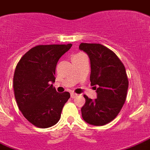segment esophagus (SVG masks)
Masks as SVG:
<instances>
[{
    "instance_id": "obj_1",
    "label": "esophagus",
    "mask_w": 150,
    "mask_h": 150,
    "mask_svg": "<svg viewBox=\"0 0 150 150\" xmlns=\"http://www.w3.org/2000/svg\"><path fill=\"white\" fill-rule=\"evenodd\" d=\"M77 96H78L77 93H74V92H71V98H75V97H77Z\"/></svg>"
}]
</instances>
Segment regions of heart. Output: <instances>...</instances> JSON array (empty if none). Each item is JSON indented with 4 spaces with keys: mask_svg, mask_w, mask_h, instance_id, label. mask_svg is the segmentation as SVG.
<instances>
[{
    "mask_svg": "<svg viewBox=\"0 0 150 150\" xmlns=\"http://www.w3.org/2000/svg\"><path fill=\"white\" fill-rule=\"evenodd\" d=\"M78 54H79V53H78ZM76 55H77V54H76Z\"/></svg>",
    "mask_w": 150,
    "mask_h": 150,
    "instance_id": "b5f03b06",
    "label": "heart"
}]
</instances>
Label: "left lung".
Masks as SVG:
<instances>
[{
	"mask_svg": "<svg viewBox=\"0 0 150 150\" xmlns=\"http://www.w3.org/2000/svg\"><path fill=\"white\" fill-rule=\"evenodd\" d=\"M79 49L90 57V83L98 93L93 100L84 95L82 116L90 124L103 126L116 118L125 103L128 89L125 67L116 53L103 45L81 43Z\"/></svg>",
	"mask_w": 150,
	"mask_h": 150,
	"instance_id": "1",
	"label": "left lung"
}]
</instances>
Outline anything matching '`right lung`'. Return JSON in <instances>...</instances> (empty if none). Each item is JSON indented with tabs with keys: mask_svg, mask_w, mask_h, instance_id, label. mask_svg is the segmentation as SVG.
Instances as JSON below:
<instances>
[{
	"mask_svg": "<svg viewBox=\"0 0 150 150\" xmlns=\"http://www.w3.org/2000/svg\"><path fill=\"white\" fill-rule=\"evenodd\" d=\"M71 45H37L17 64L13 77L15 98L22 114L35 127L48 128L55 125L70 98L68 92L57 93L52 83L58 60Z\"/></svg>",
	"mask_w": 150,
	"mask_h": 150,
	"instance_id": "right-lung-1",
	"label": "right lung"
}]
</instances>
